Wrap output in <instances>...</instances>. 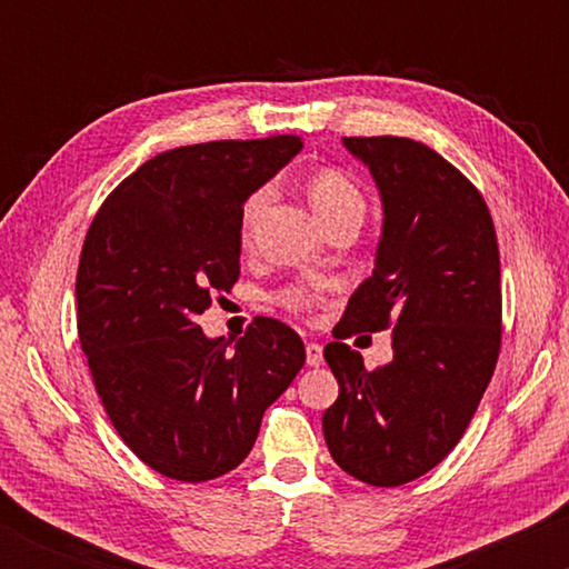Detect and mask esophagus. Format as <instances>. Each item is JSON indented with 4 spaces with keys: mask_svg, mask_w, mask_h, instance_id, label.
<instances>
[{
    "mask_svg": "<svg viewBox=\"0 0 569 569\" xmlns=\"http://www.w3.org/2000/svg\"><path fill=\"white\" fill-rule=\"evenodd\" d=\"M307 367H321L323 363V348L318 342H307Z\"/></svg>",
    "mask_w": 569,
    "mask_h": 569,
    "instance_id": "esophagus-1",
    "label": "esophagus"
}]
</instances>
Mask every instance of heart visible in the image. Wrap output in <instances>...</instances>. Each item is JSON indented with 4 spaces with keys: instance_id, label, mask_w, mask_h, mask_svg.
Returning <instances> with one entry per match:
<instances>
[{
    "instance_id": "1",
    "label": "heart",
    "mask_w": 569,
    "mask_h": 569,
    "mask_svg": "<svg viewBox=\"0 0 569 569\" xmlns=\"http://www.w3.org/2000/svg\"><path fill=\"white\" fill-rule=\"evenodd\" d=\"M267 198H270V189L259 187L248 194L243 208H240V240L243 243H251L253 227H257ZM307 198H310L312 211L321 217L323 224L342 217V213L367 211V200H363L361 189L348 173L337 171V168H321V171L312 173L307 179ZM326 291H329V283L323 278H297L291 283L280 286L272 293V302L283 307L286 312H293V316H312L323 305Z\"/></svg>"
}]
</instances>
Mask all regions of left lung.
Returning <instances> with one entry per match:
<instances>
[{
  "instance_id": "1",
  "label": "left lung",
  "mask_w": 569,
  "mask_h": 569,
  "mask_svg": "<svg viewBox=\"0 0 569 569\" xmlns=\"http://www.w3.org/2000/svg\"><path fill=\"white\" fill-rule=\"evenodd\" d=\"M382 194L371 278L323 350L339 382L323 436L345 473L371 487L420 479L457 447L492 380L502 335L500 251L481 192L420 141L350 136ZM391 329L395 358L362 367L343 339Z\"/></svg>"
}]
</instances>
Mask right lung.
Segmentation results:
<instances>
[{"instance_id":"obj_1","label":"right lung","mask_w":569,"mask_h":569,"mask_svg":"<svg viewBox=\"0 0 569 569\" xmlns=\"http://www.w3.org/2000/svg\"><path fill=\"white\" fill-rule=\"evenodd\" d=\"M302 149L299 136L208 141L147 160L103 200L77 270V335L130 452L176 481L238 468L264 409L305 363L276 318L234 342L194 318L240 276V208Z\"/></svg>"}]
</instances>
